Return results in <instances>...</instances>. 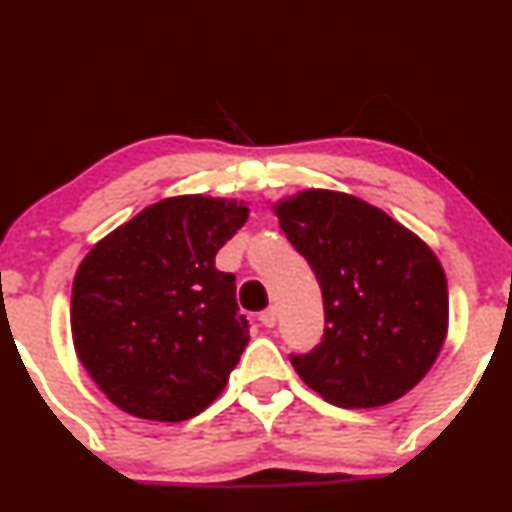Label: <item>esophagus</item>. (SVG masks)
Here are the masks:
<instances>
[{"label": "esophagus", "mask_w": 512, "mask_h": 512, "mask_svg": "<svg viewBox=\"0 0 512 512\" xmlns=\"http://www.w3.org/2000/svg\"><path fill=\"white\" fill-rule=\"evenodd\" d=\"M260 322L267 326V329H272L276 324V307H267V310L260 312Z\"/></svg>", "instance_id": "1"}]
</instances>
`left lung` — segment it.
I'll return each instance as SVG.
<instances>
[{
  "mask_svg": "<svg viewBox=\"0 0 512 512\" xmlns=\"http://www.w3.org/2000/svg\"><path fill=\"white\" fill-rule=\"evenodd\" d=\"M274 212L324 298V336L291 355L295 372L341 408L405 396L446 341L448 286L434 252L379 207L334 190H303Z\"/></svg>",
  "mask_w": 512,
  "mask_h": 512,
  "instance_id": "1",
  "label": "left lung"
}]
</instances>
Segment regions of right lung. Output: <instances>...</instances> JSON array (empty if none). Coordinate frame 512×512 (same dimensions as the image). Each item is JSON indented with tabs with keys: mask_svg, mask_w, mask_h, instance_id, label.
<instances>
[{
	"mask_svg": "<svg viewBox=\"0 0 512 512\" xmlns=\"http://www.w3.org/2000/svg\"><path fill=\"white\" fill-rule=\"evenodd\" d=\"M248 207L207 195L166 197L102 238L71 293L78 360L123 412L183 422L224 391L248 346L236 276L214 257Z\"/></svg>",
	"mask_w": 512,
	"mask_h": 512,
	"instance_id": "right-lung-1",
	"label": "right lung"
}]
</instances>
